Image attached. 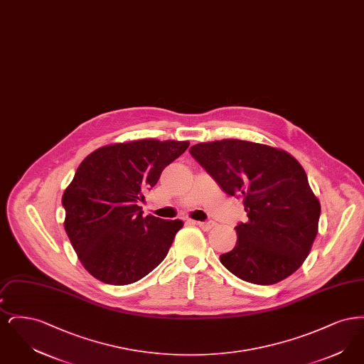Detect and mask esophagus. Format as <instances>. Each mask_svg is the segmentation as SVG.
<instances>
[{"mask_svg":"<svg viewBox=\"0 0 364 364\" xmlns=\"http://www.w3.org/2000/svg\"><path fill=\"white\" fill-rule=\"evenodd\" d=\"M193 224H196V225L199 226L200 229H203V230H210L213 226L215 225L213 221H195Z\"/></svg>","mask_w":364,"mask_h":364,"instance_id":"1","label":"esophagus"}]
</instances>
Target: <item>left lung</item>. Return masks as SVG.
<instances>
[{
	"instance_id": "obj_1",
	"label": "left lung",
	"mask_w": 364,
	"mask_h": 364,
	"mask_svg": "<svg viewBox=\"0 0 364 364\" xmlns=\"http://www.w3.org/2000/svg\"><path fill=\"white\" fill-rule=\"evenodd\" d=\"M191 156L230 196H242L248 221L220 257L242 281L272 285L306 260L318 233L321 205L303 166L287 151L239 139L199 143Z\"/></svg>"
}]
</instances>
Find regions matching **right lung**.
<instances>
[{"label": "right lung", "instance_id": "1", "mask_svg": "<svg viewBox=\"0 0 364 364\" xmlns=\"http://www.w3.org/2000/svg\"><path fill=\"white\" fill-rule=\"evenodd\" d=\"M188 141L154 139L101 147L79 165L63 195L64 228L87 272L110 285H128L165 259L180 220L143 217L139 202Z\"/></svg>", "mask_w": 364, "mask_h": 364}]
</instances>
